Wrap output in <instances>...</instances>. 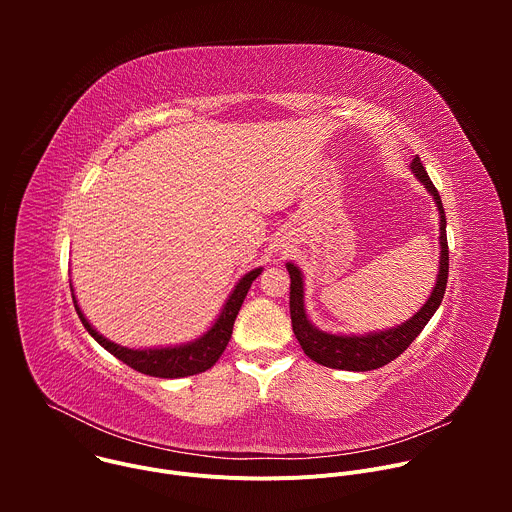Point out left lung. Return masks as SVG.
<instances>
[{"mask_svg": "<svg viewBox=\"0 0 512 512\" xmlns=\"http://www.w3.org/2000/svg\"><path fill=\"white\" fill-rule=\"evenodd\" d=\"M413 176L423 184V188L433 196V202L440 212V271H437L435 285L427 302L405 322L399 326L377 330V332H364V334H332L324 332L318 326L312 324V320L306 314L304 304V275L298 265L285 263L289 271V314H291V328L306 352L308 358L322 364L328 369H340V371H375L385 367L393 358H397L425 328V324L431 320V316L440 308L446 283H448V267H450V255H448V237H446V212L442 206V198L437 194L435 186L431 184L421 160L415 156L411 162Z\"/></svg>", "mask_w": 512, "mask_h": 512, "instance_id": "left-lung-1", "label": "left lung"}]
</instances>
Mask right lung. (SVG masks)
Here are the masks:
<instances>
[{"label": "right lung", "mask_w": 512, "mask_h": 512, "mask_svg": "<svg viewBox=\"0 0 512 512\" xmlns=\"http://www.w3.org/2000/svg\"><path fill=\"white\" fill-rule=\"evenodd\" d=\"M261 271H263V267H255L237 281L221 314L216 316L212 326L202 336H198L190 342H184V344H174V346L129 348V346L115 344L113 340L105 338L103 334H99L93 328V324L85 318V314L75 298V289H72V285H70V291H72V302H75V310H77L83 326L107 352H111L121 362H125L127 367H131L143 375L158 377V379H180V377H190V375L208 371L212 364L221 358V354L225 352V348L231 340L233 324L243 306L247 291H249L251 283L259 277Z\"/></svg>", "instance_id": "1"}]
</instances>
